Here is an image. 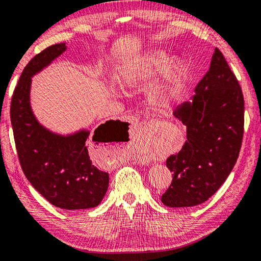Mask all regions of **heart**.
Listing matches in <instances>:
<instances>
[{
	"mask_svg": "<svg viewBox=\"0 0 261 261\" xmlns=\"http://www.w3.org/2000/svg\"><path fill=\"white\" fill-rule=\"evenodd\" d=\"M173 67H176V64L172 63ZM169 68V61L163 53H155L152 56L149 57L146 60L145 63L143 64V67L139 69H131L129 71H126L123 76V83L127 88L135 87L141 79L144 76L151 75V73L155 72H166ZM161 153V149H157L152 154Z\"/></svg>",
	"mask_w": 261,
	"mask_h": 261,
	"instance_id": "1",
	"label": "heart"
}]
</instances>
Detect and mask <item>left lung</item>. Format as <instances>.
I'll list each match as a JSON object with an SVG mask.
<instances>
[{"label":"left lung","instance_id":"left-lung-1","mask_svg":"<svg viewBox=\"0 0 261 261\" xmlns=\"http://www.w3.org/2000/svg\"><path fill=\"white\" fill-rule=\"evenodd\" d=\"M190 102L173 116L186 126L181 150L166 159L172 181L162 196L170 207L204 203L224 184L239 157L244 135V96L218 48Z\"/></svg>","mask_w":261,"mask_h":261}]
</instances>
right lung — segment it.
Masks as SVG:
<instances>
[{"mask_svg":"<svg viewBox=\"0 0 261 261\" xmlns=\"http://www.w3.org/2000/svg\"><path fill=\"white\" fill-rule=\"evenodd\" d=\"M65 49V43L54 44L31 58L11 97L10 120L19 164L30 184L56 207L91 208L106 196L109 173L92 164L88 147L91 141L107 142L129 124L108 120L97 127L92 136L85 130L60 136L37 122L29 102L31 77ZM109 122L114 125L109 126Z\"/></svg>","mask_w":261,"mask_h":261,"instance_id":"add662e5","label":"right lung"}]
</instances>
